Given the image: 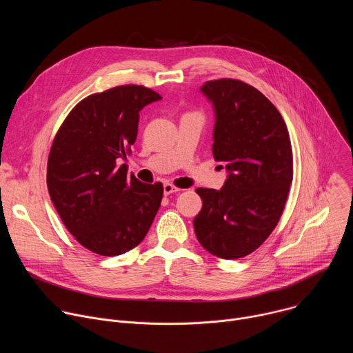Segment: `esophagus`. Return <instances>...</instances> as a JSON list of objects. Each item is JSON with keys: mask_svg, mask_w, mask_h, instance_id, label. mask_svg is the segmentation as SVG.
<instances>
[{"mask_svg": "<svg viewBox=\"0 0 353 353\" xmlns=\"http://www.w3.org/2000/svg\"><path fill=\"white\" fill-rule=\"evenodd\" d=\"M177 191H180V188H177V187L173 185L172 183H165V185H163V194H165V195H170V194L177 192Z\"/></svg>", "mask_w": 353, "mask_h": 353, "instance_id": "obj_1", "label": "esophagus"}]
</instances>
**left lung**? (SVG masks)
<instances>
[{
	"label": "left lung",
	"mask_w": 353,
	"mask_h": 353,
	"mask_svg": "<svg viewBox=\"0 0 353 353\" xmlns=\"http://www.w3.org/2000/svg\"><path fill=\"white\" fill-rule=\"evenodd\" d=\"M201 92L215 112L212 154L228 170L221 190L196 188L198 241L211 254L236 260L259 248L283 212L293 179L292 145L278 109L237 79L208 81Z\"/></svg>",
	"instance_id": "8db88e82"
}]
</instances>
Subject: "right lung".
<instances>
[{
	"label": "right lung",
	"mask_w": 353,
	"mask_h": 353,
	"mask_svg": "<svg viewBox=\"0 0 353 353\" xmlns=\"http://www.w3.org/2000/svg\"><path fill=\"white\" fill-rule=\"evenodd\" d=\"M162 96L138 85L90 94L70 112L50 149L47 188L63 223L85 248L114 257L146 236L163 196L120 159L137 139L139 112Z\"/></svg>",
	"instance_id": "obj_1"
}]
</instances>
